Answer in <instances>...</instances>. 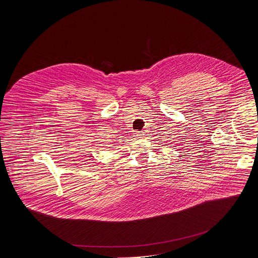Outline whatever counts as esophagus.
I'll return each instance as SVG.
<instances>
[{"label": "esophagus", "instance_id": "1", "mask_svg": "<svg viewBox=\"0 0 258 258\" xmlns=\"http://www.w3.org/2000/svg\"><path fill=\"white\" fill-rule=\"evenodd\" d=\"M144 136H145V134L143 132H136L135 133V137H137V138H143Z\"/></svg>", "mask_w": 258, "mask_h": 258}]
</instances>
